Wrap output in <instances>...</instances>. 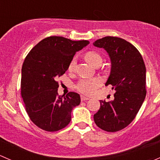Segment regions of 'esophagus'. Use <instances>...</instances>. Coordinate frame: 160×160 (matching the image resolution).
I'll return each mask as SVG.
<instances>
[{
    "label": "esophagus",
    "mask_w": 160,
    "mask_h": 160,
    "mask_svg": "<svg viewBox=\"0 0 160 160\" xmlns=\"http://www.w3.org/2000/svg\"><path fill=\"white\" fill-rule=\"evenodd\" d=\"M89 99V98H88V97H85L84 96V95H81V101H86V100H88Z\"/></svg>",
    "instance_id": "esophagus-1"
}]
</instances>
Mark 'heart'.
I'll list each match as a JSON object with an SVG mask.
<instances>
[{
  "mask_svg": "<svg viewBox=\"0 0 160 160\" xmlns=\"http://www.w3.org/2000/svg\"><path fill=\"white\" fill-rule=\"evenodd\" d=\"M85 58L88 62L94 66L101 65L102 62V56L98 52L95 51H88L85 54ZM75 67V60L72 59L68 64V70L73 71ZM101 84V82L98 78H82L75 85V88L80 92L81 93H83L85 95H91L93 93L94 91L98 88Z\"/></svg>",
  "mask_w": 160,
  "mask_h": 160,
  "instance_id": "heart-1",
  "label": "heart"
}]
</instances>
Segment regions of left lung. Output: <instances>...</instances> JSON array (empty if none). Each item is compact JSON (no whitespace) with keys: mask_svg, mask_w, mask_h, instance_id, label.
<instances>
[{"mask_svg":"<svg viewBox=\"0 0 160 160\" xmlns=\"http://www.w3.org/2000/svg\"><path fill=\"white\" fill-rule=\"evenodd\" d=\"M93 44L108 53L112 68L105 85H111L116 91L114 100L100 101L94 121L100 129L114 132L129 126L144 102L146 66L137 48L124 39L107 36Z\"/></svg>","mask_w":160,"mask_h":160,"instance_id":"obj_1","label":"left lung"}]
</instances>
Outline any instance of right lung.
<instances>
[{"label": "right lung", "mask_w": 160, "mask_h": 160, "mask_svg": "<svg viewBox=\"0 0 160 160\" xmlns=\"http://www.w3.org/2000/svg\"><path fill=\"white\" fill-rule=\"evenodd\" d=\"M88 44L86 40L51 36L26 56L21 69V97L29 118L40 129L58 131L70 122L72 109L80 104V95L73 92L58 95L57 80L68 70L75 53Z\"/></svg>", "instance_id": "obj_1"}]
</instances>
